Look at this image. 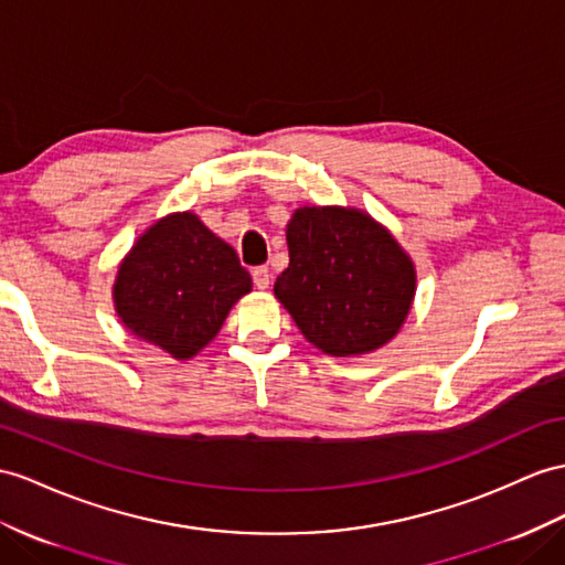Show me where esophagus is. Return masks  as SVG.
<instances>
[{
    "mask_svg": "<svg viewBox=\"0 0 565 565\" xmlns=\"http://www.w3.org/2000/svg\"><path fill=\"white\" fill-rule=\"evenodd\" d=\"M269 279H271L269 267L263 265V267H255V269H253V281H255L257 288H263V291L269 286Z\"/></svg>",
    "mask_w": 565,
    "mask_h": 565,
    "instance_id": "esophagus-1",
    "label": "esophagus"
}]
</instances>
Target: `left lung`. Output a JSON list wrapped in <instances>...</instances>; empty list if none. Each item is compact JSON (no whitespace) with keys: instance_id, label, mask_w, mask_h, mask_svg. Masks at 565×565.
<instances>
[{"instance_id":"obj_1","label":"left lung","mask_w":565,"mask_h":565,"mask_svg":"<svg viewBox=\"0 0 565 565\" xmlns=\"http://www.w3.org/2000/svg\"><path fill=\"white\" fill-rule=\"evenodd\" d=\"M288 267L274 296L327 355L382 349L406 322L415 267L388 231L353 207H300L286 226Z\"/></svg>"}]
</instances>
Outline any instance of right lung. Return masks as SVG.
Returning a JSON list of instances; mask_svg holds the SVG:
<instances>
[{
    "label": "right lung",
    "instance_id": "right-lung-1",
    "mask_svg": "<svg viewBox=\"0 0 565 565\" xmlns=\"http://www.w3.org/2000/svg\"><path fill=\"white\" fill-rule=\"evenodd\" d=\"M250 288L236 250L193 212H177L136 241L111 294L131 334L188 360L220 334L228 310Z\"/></svg>",
    "mask_w": 565,
    "mask_h": 565
}]
</instances>
